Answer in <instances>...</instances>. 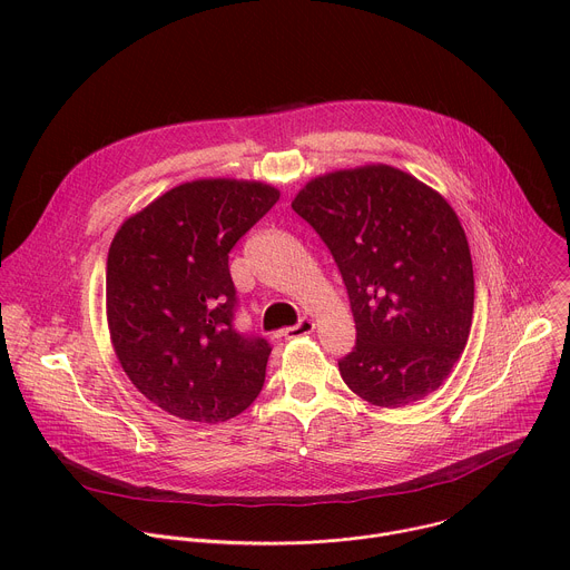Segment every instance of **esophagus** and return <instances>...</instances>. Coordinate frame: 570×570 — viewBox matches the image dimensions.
Returning <instances> with one entry per match:
<instances>
[{
  "mask_svg": "<svg viewBox=\"0 0 570 570\" xmlns=\"http://www.w3.org/2000/svg\"><path fill=\"white\" fill-rule=\"evenodd\" d=\"M315 330V322L308 320V317H302L297 324H293V327L284 330V338H299V336H306Z\"/></svg>",
  "mask_w": 570,
  "mask_h": 570,
  "instance_id": "1",
  "label": "esophagus"
}]
</instances>
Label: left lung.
I'll use <instances>...</instances> for the list:
<instances>
[{
  "label": "left lung",
  "instance_id": "1",
  "mask_svg": "<svg viewBox=\"0 0 570 570\" xmlns=\"http://www.w3.org/2000/svg\"><path fill=\"white\" fill-rule=\"evenodd\" d=\"M293 209L330 248L356 322L338 361L365 401L399 409L438 390L473 317V266L451 205L417 178L370 165L311 180Z\"/></svg>",
  "mask_w": 570,
  "mask_h": 570
}]
</instances>
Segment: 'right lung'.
Segmentation results:
<instances>
[{
  "label": "right lung",
  "mask_w": 570,
  "mask_h": 570,
  "mask_svg": "<svg viewBox=\"0 0 570 570\" xmlns=\"http://www.w3.org/2000/svg\"><path fill=\"white\" fill-rule=\"evenodd\" d=\"M277 200L264 183H185L115 234L106 271L112 347L132 385L169 415L227 422L262 392L271 345L234 330L227 262Z\"/></svg>",
  "instance_id": "1"
}]
</instances>
